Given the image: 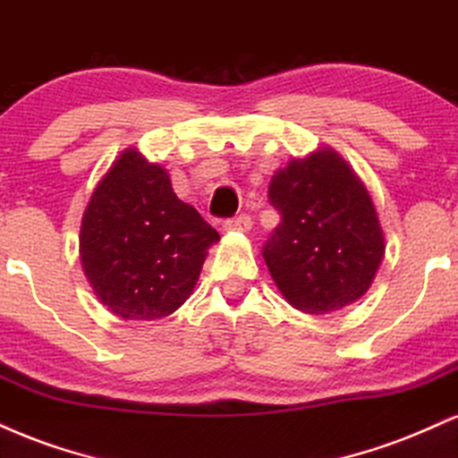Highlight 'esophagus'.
<instances>
[{
	"mask_svg": "<svg viewBox=\"0 0 458 458\" xmlns=\"http://www.w3.org/2000/svg\"><path fill=\"white\" fill-rule=\"evenodd\" d=\"M252 227V218L249 214H238V216L225 220V229L227 231H242V233H246V231H250Z\"/></svg>",
	"mask_w": 458,
	"mask_h": 458,
	"instance_id": "34e87169",
	"label": "esophagus"
}]
</instances>
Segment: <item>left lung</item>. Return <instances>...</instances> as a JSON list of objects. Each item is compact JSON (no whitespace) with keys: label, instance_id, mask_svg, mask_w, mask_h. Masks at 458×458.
I'll return each instance as SVG.
<instances>
[{"label":"left lung","instance_id":"left-lung-1","mask_svg":"<svg viewBox=\"0 0 458 458\" xmlns=\"http://www.w3.org/2000/svg\"><path fill=\"white\" fill-rule=\"evenodd\" d=\"M281 225L263 259L289 304L330 313L369 292L384 259V231L369 191L332 149L276 171L267 188Z\"/></svg>","mask_w":458,"mask_h":458}]
</instances>
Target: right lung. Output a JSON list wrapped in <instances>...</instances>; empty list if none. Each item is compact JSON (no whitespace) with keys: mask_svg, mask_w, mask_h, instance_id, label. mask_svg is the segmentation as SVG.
Masks as SVG:
<instances>
[{"mask_svg":"<svg viewBox=\"0 0 458 458\" xmlns=\"http://www.w3.org/2000/svg\"><path fill=\"white\" fill-rule=\"evenodd\" d=\"M218 240V231L177 199L163 166L126 149L85 208L81 263L113 315L152 321L186 302Z\"/></svg>","mask_w":458,"mask_h":458,"instance_id":"1","label":"right lung"}]
</instances>
